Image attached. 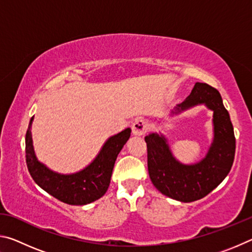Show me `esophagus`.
Segmentation results:
<instances>
[{
	"instance_id": "esophagus-1",
	"label": "esophagus",
	"mask_w": 252,
	"mask_h": 252,
	"mask_svg": "<svg viewBox=\"0 0 252 252\" xmlns=\"http://www.w3.org/2000/svg\"><path fill=\"white\" fill-rule=\"evenodd\" d=\"M149 130V123L148 121L143 120V119H136V120L132 123V132L135 135H143L147 133Z\"/></svg>"
}]
</instances>
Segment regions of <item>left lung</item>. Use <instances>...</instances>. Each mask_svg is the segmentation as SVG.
Listing matches in <instances>:
<instances>
[{"label": "left lung", "mask_w": 252, "mask_h": 252, "mask_svg": "<svg viewBox=\"0 0 252 252\" xmlns=\"http://www.w3.org/2000/svg\"><path fill=\"white\" fill-rule=\"evenodd\" d=\"M202 104L213 112V139L206 157L199 162L185 164L178 161L164 134L152 132L144 138L153 186L162 194L181 202H192L210 193L228 176L234 159L233 126L222 97L215 88L195 83L190 95L171 111V117Z\"/></svg>", "instance_id": "1"}]
</instances>
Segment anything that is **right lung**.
Listing matches in <instances>:
<instances>
[{"instance_id":"add662e5","label":"right lung","mask_w":252,"mask_h":252,"mask_svg":"<svg viewBox=\"0 0 252 252\" xmlns=\"http://www.w3.org/2000/svg\"><path fill=\"white\" fill-rule=\"evenodd\" d=\"M25 135V153L29 172L40 188L60 201L71 206H84L100 199L108 190L118 155L130 138L126 127L106 140L90 164L78 172L63 174L55 172L42 163L35 156L32 140V122Z\"/></svg>"}]
</instances>
